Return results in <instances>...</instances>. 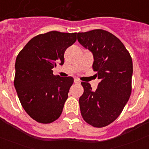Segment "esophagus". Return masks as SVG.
<instances>
[{
	"instance_id": "obj_1",
	"label": "esophagus",
	"mask_w": 149,
	"mask_h": 149,
	"mask_svg": "<svg viewBox=\"0 0 149 149\" xmlns=\"http://www.w3.org/2000/svg\"><path fill=\"white\" fill-rule=\"evenodd\" d=\"M74 84H81V81H80V80L77 78H74Z\"/></svg>"
}]
</instances>
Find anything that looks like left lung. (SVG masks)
Returning <instances> with one entry per match:
<instances>
[{"label": "left lung", "mask_w": 149, "mask_h": 149, "mask_svg": "<svg viewBox=\"0 0 149 149\" xmlns=\"http://www.w3.org/2000/svg\"><path fill=\"white\" fill-rule=\"evenodd\" d=\"M77 40L93 53V68L101 80L95 91L89 83L81 82V115L90 125L105 127L118 118L131 96L132 59L123 43L106 30L78 33Z\"/></svg>", "instance_id": "8db88e82"}]
</instances>
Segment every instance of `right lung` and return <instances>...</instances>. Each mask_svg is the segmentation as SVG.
Returning <instances> with one entry per match:
<instances>
[{"mask_svg":"<svg viewBox=\"0 0 149 149\" xmlns=\"http://www.w3.org/2000/svg\"><path fill=\"white\" fill-rule=\"evenodd\" d=\"M76 40L77 33L39 34L17 56L14 86L26 113L39 123L54 122L63 112L74 79L54 75L52 68L63 65L65 50Z\"/></svg>","mask_w":149,"mask_h":149,"instance_id":"add662e5","label":"right lung"}]
</instances>
